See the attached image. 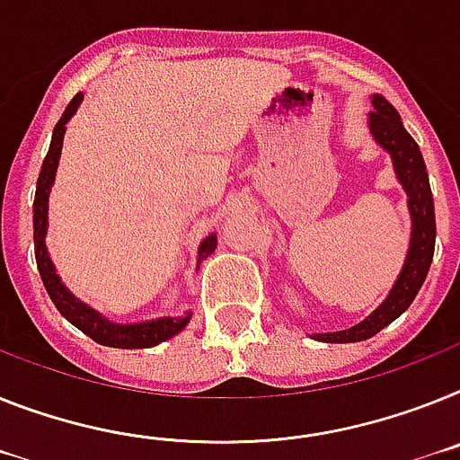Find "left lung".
Instances as JSON below:
<instances>
[{
    "label": "left lung",
    "mask_w": 460,
    "mask_h": 460,
    "mask_svg": "<svg viewBox=\"0 0 460 460\" xmlns=\"http://www.w3.org/2000/svg\"><path fill=\"white\" fill-rule=\"evenodd\" d=\"M372 105L374 110L369 111V130H372L374 140L379 142L385 152L391 154L397 180H400V184L407 191V206L409 215H411V241H409L407 260H404L402 271L397 276L395 285L388 292V296L379 304V308L374 314H369L362 323L349 327V330L314 334L318 341H365V339L374 337L376 332L384 330L385 325H391L393 320L400 318L409 308V304L414 302L420 285L426 280L430 261H433L435 206L420 149L414 142V137L404 130L402 119H400L395 107L384 95H374Z\"/></svg>",
    "instance_id": "1"
}]
</instances>
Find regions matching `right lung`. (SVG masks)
Here are the masks:
<instances>
[{
	"label": "right lung",
	"instance_id": "add662e5",
	"mask_svg": "<svg viewBox=\"0 0 460 460\" xmlns=\"http://www.w3.org/2000/svg\"><path fill=\"white\" fill-rule=\"evenodd\" d=\"M84 93H76L72 102L65 107L63 117L56 123L51 137V146L46 154L44 164H41L40 180H37V194H34V206H32V224H34V257H37V266H40V276L44 280V288L51 296V302L65 318L75 327H79L84 334L93 339V341L102 343V346H111V349H149L156 343L165 341V339L175 337L177 332H182L187 327L191 314H184L180 318H158V320H146V323H133V325H119L111 320L102 318V315L91 308L88 304L79 302L72 292L63 285L60 276L56 273L49 250H46V229H49V194L56 182V171L58 161H60V152H63V137H65V126L75 111L79 110ZM217 248V236L212 234L206 241L200 243L199 248V261L206 260L212 250Z\"/></svg>",
	"mask_w": 460,
	"mask_h": 460
}]
</instances>
